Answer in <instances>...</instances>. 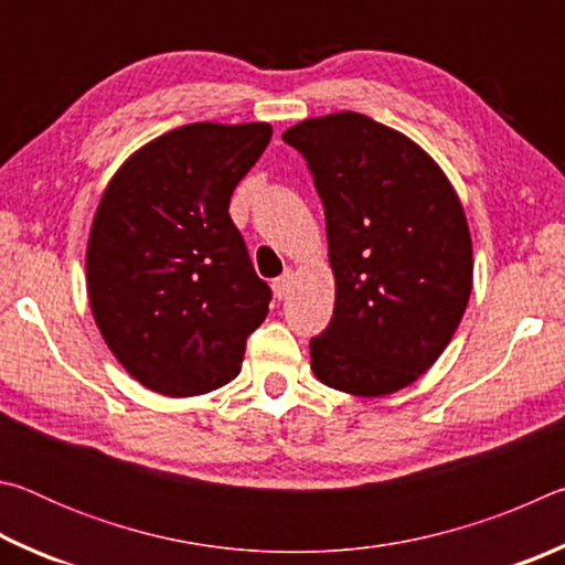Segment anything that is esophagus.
Here are the masks:
<instances>
[{"label":"esophagus","mask_w":565,"mask_h":565,"mask_svg":"<svg viewBox=\"0 0 565 565\" xmlns=\"http://www.w3.org/2000/svg\"><path fill=\"white\" fill-rule=\"evenodd\" d=\"M291 284H294V271L291 269H286L281 276H276L274 279V294L279 296V299H286V296H289V291H291Z\"/></svg>","instance_id":"obj_1"}]
</instances>
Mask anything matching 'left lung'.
<instances>
[{
    "label": "left lung",
    "instance_id": "1",
    "mask_svg": "<svg viewBox=\"0 0 565 565\" xmlns=\"http://www.w3.org/2000/svg\"><path fill=\"white\" fill-rule=\"evenodd\" d=\"M327 216L337 303L313 337L323 384L386 396L434 366L473 286L471 234L454 186L404 134L356 111L284 131Z\"/></svg>",
    "mask_w": 565,
    "mask_h": 565
}]
</instances>
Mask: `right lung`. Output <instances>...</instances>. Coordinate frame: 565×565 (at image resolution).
<instances>
[{
	"label": "right lung",
	"mask_w": 565,
	"mask_h": 565,
	"mask_svg": "<svg viewBox=\"0 0 565 565\" xmlns=\"http://www.w3.org/2000/svg\"><path fill=\"white\" fill-rule=\"evenodd\" d=\"M271 139L269 124H186L127 159L87 246L94 321L147 388L196 396L232 381L269 313L228 202Z\"/></svg>",
	"instance_id": "add662e5"
}]
</instances>
